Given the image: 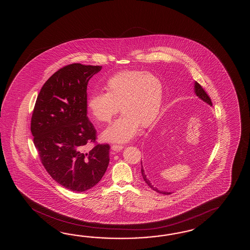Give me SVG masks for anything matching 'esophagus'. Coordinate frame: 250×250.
<instances>
[{
	"mask_svg": "<svg viewBox=\"0 0 250 250\" xmlns=\"http://www.w3.org/2000/svg\"><path fill=\"white\" fill-rule=\"evenodd\" d=\"M112 151H121V150H123V146H118V145H113L112 146Z\"/></svg>",
	"mask_w": 250,
	"mask_h": 250,
	"instance_id": "esophagus-1",
	"label": "esophagus"
}]
</instances>
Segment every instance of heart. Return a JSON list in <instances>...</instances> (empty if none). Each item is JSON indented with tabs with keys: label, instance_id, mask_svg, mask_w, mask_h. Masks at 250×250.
<instances>
[{
	"label": "heart",
	"instance_id": "obj_1",
	"mask_svg": "<svg viewBox=\"0 0 250 250\" xmlns=\"http://www.w3.org/2000/svg\"><path fill=\"white\" fill-rule=\"evenodd\" d=\"M104 89L106 93L92 94L86 105L91 115L101 123H109L120 109L123 112L103 132L106 141L127 142L140 125L148 127L159 114L164 90L161 80L154 75L124 70L107 80Z\"/></svg>",
	"mask_w": 250,
	"mask_h": 250
}]
</instances>
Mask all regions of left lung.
Returning a JSON list of instances; mask_svg holds the SVG:
<instances>
[{"mask_svg":"<svg viewBox=\"0 0 250 250\" xmlns=\"http://www.w3.org/2000/svg\"><path fill=\"white\" fill-rule=\"evenodd\" d=\"M194 91H195V94H196V96H198L201 100L205 102V103H207L210 106H212V101H211V99H210V97L208 96V94H207V92L203 89L202 86L199 85L197 82H195V84H194ZM162 143L156 144V141H154V138H152V140H150V142H149L148 147L146 149V153L149 154V150H150V154L152 153V151H153V149L154 148V145L156 146L157 145V146H158V145H161ZM154 145V147L152 146ZM162 146V145H161ZM152 148V150H151L150 149ZM153 154V153H152ZM141 173H142V177H143L144 181L147 184V186L150 187L154 191L157 192V193H160V194H164V195H170L171 194L172 192H167L165 191V190H161L159 188H157L156 187L154 186V184L151 182V181H149V176L147 175V173H146V169L144 168L143 165H142V161H141Z\"/></svg>","mask_w":250,"mask_h":250,"instance_id":"1","label":"left lung"}]
</instances>
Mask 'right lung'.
<instances>
[{
	"label": "right lung",
	"instance_id": "obj_1",
	"mask_svg": "<svg viewBox=\"0 0 250 250\" xmlns=\"http://www.w3.org/2000/svg\"><path fill=\"white\" fill-rule=\"evenodd\" d=\"M102 66L69 64L42 85L31 118V132L43 167L71 191L84 192L101 181L109 165L108 144L95 142L96 130L86 115L88 81Z\"/></svg>",
	"mask_w": 250,
	"mask_h": 250
}]
</instances>
